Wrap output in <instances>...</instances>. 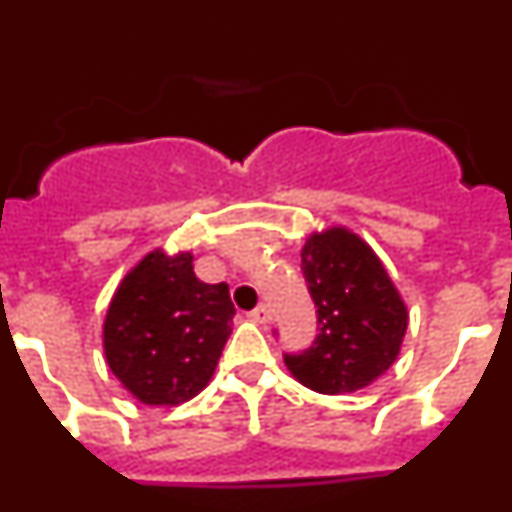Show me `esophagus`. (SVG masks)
<instances>
[{
    "label": "esophagus",
    "instance_id": "obj_1",
    "mask_svg": "<svg viewBox=\"0 0 512 512\" xmlns=\"http://www.w3.org/2000/svg\"><path fill=\"white\" fill-rule=\"evenodd\" d=\"M248 318H251L253 323L264 325V323H269L271 312H269V307H266V305H259V307H256V310H251V312H248Z\"/></svg>",
    "mask_w": 512,
    "mask_h": 512
}]
</instances>
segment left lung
I'll return each instance as SVG.
<instances>
[{"label": "left lung", "instance_id": "obj_1", "mask_svg": "<svg viewBox=\"0 0 512 512\" xmlns=\"http://www.w3.org/2000/svg\"><path fill=\"white\" fill-rule=\"evenodd\" d=\"M300 256L320 333L305 354H287L284 364L320 395L364 390L400 356L408 305L374 248L343 225L307 235Z\"/></svg>", "mask_w": 512, "mask_h": 512}]
</instances>
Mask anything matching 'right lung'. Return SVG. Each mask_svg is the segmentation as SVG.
<instances>
[{
  "label": "right lung",
  "instance_id": "obj_1",
  "mask_svg": "<svg viewBox=\"0 0 512 512\" xmlns=\"http://www.w3.org/2000/svg\"><path fill=\"white\" fill-rule=\"evenodd\" d=\"M192 251L153 248L120 279L102 325L107 366L143 405H182L210 384L233 330L228 284L194 277Z\"/></svg>",
  "mask_w": 512,
  "mask_h": 512
}]
</instances>
